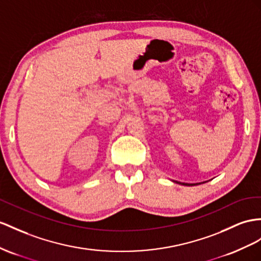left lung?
<instances>
[{
	"label": "left lung",
	"instance_id": "left-lung-1",
	"mask_svg": "<svg viewBox=\"0 0 261 261\" xmlns=\"http://www.w3.org/2000/svg\"><path fill=\"white\" fill-rule=\"evenodd\" d=\"M183 185H196V184H186V183H182Z\"/></svg>",
	"mask_w": 261,
	"mask_h": 261
}]
</instances>
